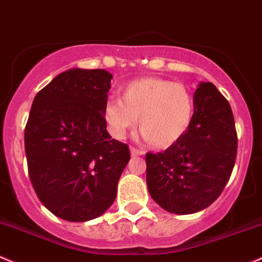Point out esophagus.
<instances>
[{"label": "esophagus", "mask_w": 262, "mask_h": 262, "mask_svg": "<svg viewBox=\"0 0 262 262\" xmlns=\"http://www.w3.org/2000/svg\"><path fill=\"white\" fill-rule=\"evenodd\" d=\"M130 151H131V155L132 156H141V155L145 154V152H143L142 149L136 148V147H130Z\"/></svg>", "instance_id": "1"}]
</instances>
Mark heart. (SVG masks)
Returning a JSON list of instances; mask_svg holds the SVG:
<instances>
[{"label":"heart","instance_id":"1","mask_svg":"<svg viewBox=\"0 0 262 262\" xmlns=\"http://www.w3.org/2000/svg\"><path fill=\"white\" fill-rule=\"evenodd\" d=\"M122 100L111 98L104 105L107 130L121 140L137 123L155 147L164 148L184 135L193 115V98L181 83L157 76L136 79L125 86Z\"/></svg>","mask_w":262,"mask_h":262}]
</instances>
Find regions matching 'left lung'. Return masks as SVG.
Listing matches in <instances>:
<instances>
[{
    "mask_svg": "<svg viewBox=\"0 0 262 262\" xmlns=\"http://www.w3.org/2000/svg\"><path fill=\"white\" fill-rule=\"evenodd\" d=\"M183 136L164 152L146 154L147 188L169 213L192 214L218 199L233 172L237 136L230 104L215 85L201 83Z\"/></svg>",
    "mask_w": 262,
    "mask_h": 262,
    "instance_id": "8db88e82",
    "label": "left lung"
}]
</instances>
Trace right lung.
Masks as SVG:
<instances>
[{"label": "right lung", "instance_id": "1", "mask_svg": "<svg viewBox=\"0 0 262 262\" xmlns=\"http://www.w3.org/2000/svg\"><path fill=\"white\" fill-rule=\"evenodd\" d=\"M111 79L104 69L67 70L32 104L25 128L29 178L44 207L68 222L104 214L130 161L128 146L111 139L102 113Z\"/></svg>", "mask_w": 262, "mask_h": 262}]
</instances>
